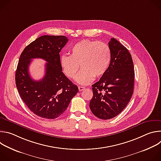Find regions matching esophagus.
Segmentation results:
<instances>
[{"label":"esophagus","instance_id":"esophagus-1","mask_svg":"<svg viewBox=\"0 0 161 161\" xmlns=\"http://www.w3.org/2000/svg\"><path fill=\"white\" fill-rule=\"evenodd\" d=\"M78 89H79L80 91H82V90H83L85 89V87H84V86H78Z\"/></svg>","mask_w":161,"mask_h":161}]
</instances>
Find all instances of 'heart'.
I'll list each match as a JSON object with an SVG mask.
<instances>
[{
  "mask_svg": "<svg viewBox=\"0 0 161 161\" xmlns=\"http://www.w3.org/2000/svg\"><path fill=\"white\" fill-rule=\"evenodd\" d=\"M71 56L62 55L60 64L65 75L74 78L82 69L76 81L82 85L88 84L94 78H100L106 72L109 65L111 53L108 46L102 42L84 39L73 45L70 50Z\"/></svg>",
  "mask_w": 161,
  "mask_h": 161,
  "instance_id": "1",
  "label": "heart"
}]
</instances>
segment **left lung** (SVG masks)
I'll return each instance as SVG.
<instances>
[{"mask_svg": "<svg viewBox=\"0 0 161 161\" xmlns=\"http://www.w3.org/2000/svg\"><path fill=\"white\" fill-rule=\"evenodd\" d=\"M111 58L106 72L92 85L93 97L89 106L95 116L111 119L120 114L133 94L134 70L131 55L116 39L108 43Z\"/></svg>", "mask_w": 161, "mask_h": 161, "instance_id": "8db88e82", "label": "left lung"}]
</instances>
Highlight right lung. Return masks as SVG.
Instances as JSON below:
<instances>
[{"label":"right lung","mask_w":161,"mask_h":161,"mask_svg":"<svg viewBox=\"0 0 161 161\" xmlns=\"http://www.w3.org/2000/svg\"><path fill=\"white\" fill-rule=\"evenodd\" d=\"M64 36H42L29 44L20 55L15 75L19 94L30 110L38 117L55 119L65 111L78 92V86L62 72L60 55L67 42ZM47 62L42 79L34 80L28 72L32 58Z\"/></svg>","instance_id":"right-lung-1"}]
</instances>
